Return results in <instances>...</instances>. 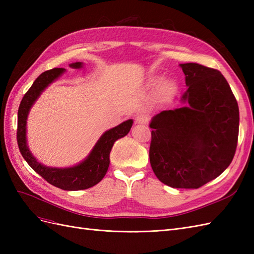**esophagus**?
Here are the masks:
<instances>
[{
	"label": "esophagus",
	"mask_w": 254,
	"mask_h": 254,
	"mask_svg": "<svg viewBox=\"0 0 254 254\" xmlns=\"http://www.w3.org/2000/svg\"><path fill=\"white\" fill-rule=\"evenodd\" d=\"M135 123L139 125H145L148 123V118L147 115H144V114H140V115H136L135 117Z\"/></svg>",
	"instance_id": "34e87169"
}]
</instances>
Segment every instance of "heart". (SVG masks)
<instances>
[{"mask_svg":"<svg viewBox=\"0 0 254 254\" xmlns=\"http://www.w3.org/2000/svg\"><path fill=\"white\" fill-rule=\"evenodd\" d=\"M158 86V95L165 102H171L176 95V86L172 80H162L160 76H151L148 79V87L156 88Z\"/></svg>","mask_w":254,"mask_h":254,"instance_id":"obj_1","label":"heart"}]
</instances>
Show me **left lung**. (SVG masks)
<instances>
[{
    "label": "left lung",
    "mask_w": 254,
    "mask_h": 254,
    "mask_svg": "<svg viewBox=\"0 0 254 254\" xmlns=\"http://www.w3.org/2000/svg\"><path fill=\"white\" fill-rule=\"evenodd\" d=\"M188 90L181 108L150 121L149 160L174 189H198L224 173L236 150L240 111L228 81L214 68L182 64Z\"/></svg>",
    "instance_id": "1"
}]
</instances>
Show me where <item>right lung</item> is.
<instances>
[{
	"instance_id": "obj_1",
	"label": "right lung",
	"mask_w": 254,
	"mask_h": 254,
	"mask_svg": "<svg viewBox=\"0 0 254 254\" xmlns=\"http://www.w3.org/2000/svg\"><path fill=\"white\" fill-rule=\"evenodd\" d=\"M72 68H81L82 63L71 64ZM65 72V68L55 67L45 71L38 77L33 86L22 98L18 111L17 139L21 155L28 165L39 174L52 186L65 190H80L94 187L101 181L110 164V151L115 141L128 134L133 124L132 120H127L117 127L105 131L99 137L93 149L80 163L70 167H50L40 163L30 152L26 137V123L28 113L36 101L52 82L58 79Z\"/></svg>"
}]
</instances>
